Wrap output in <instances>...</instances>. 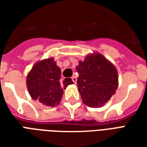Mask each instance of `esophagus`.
Wrapping results in <instances>:
<instances>
[{
  "mask_svg": "<svg viewBox=\"0 0 147 147\" xmlns=\"http://www.w3.org/2000/svg\"><path fill=\"white\" fill-rule=\"evenodd\" d=\"M71 80H72V81H73L74 83H76V81H77V79H76V77L75 76H73L71 77Z\"/></svg>",
  "mask_w": 147,
  "mask_h": 147,
  "instance_id": "obj_1",
  "label": "esophagus"
}]
</instances>
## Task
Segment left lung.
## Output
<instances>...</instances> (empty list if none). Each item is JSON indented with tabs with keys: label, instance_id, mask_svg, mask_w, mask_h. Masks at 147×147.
<instances>
[{
	"label": "left lung",
	"instance_id": "8db88e82",
	"mask_svg": "<svg viewBox=\"0 0 147 147\" xmlns=\"http://www.w3.org/2000/svg\"><path fill=\"white\" fill-rule=\"evenodd\" d=\"M77 86L83 102L89 107H102L118 86V73L113 64L100 53L86 56L76 66Z\"/></svg>",
	"mask_w": 147,
	"mask_h": 147
}]
</instances>
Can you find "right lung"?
I'll list each match as a JSON object with an SVG mask.
<instances>
[{
    "instance_id": "1",
    "label": "right lung",
    "mask_w": 147,
    "mask_h": 147,
    "mask_svg": "<svg viewBox=\"0 0 147 147\" xmlns=\"http://www.w3.org/2000/svg\"><path fill=\"white\" fill-rule=\"evenodd\" d=\"M61 68L53 58L38 61L27 76V86L30 97L47 106L61 102L63 90L73 82L71 79L61 80Z\"/></svg>"
}]
</instances>
